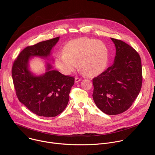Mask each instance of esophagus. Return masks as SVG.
Listing matches in <instances>:
<instances>
[{
	"mask_svg": "<svg viewBox=\"0 0 155 155\" xmlns=\"http://www.w3.org/2000/svg\"><path fill=\"white\" fill-rule=\"evenodd\" d=\"M81 80V78H79V77H75V83H78V82H79Z\"/></svg>",
	"mask_w": 155,
	"mask_h": 155,
	"instance_id": "1",
	"label": "esophagus"
}]
</instances>
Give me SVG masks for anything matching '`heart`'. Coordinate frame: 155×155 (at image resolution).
Segmentation results:
<instances>
[{
	"label": "heart",
	"instance_id": "1",
	"mask_svg": "<svg viewBox=\"0 0 155 155\" xmlns=\"http://www.w3.org/2000/svg\"><path fill=\"white\" fill-rule=\"evenodd\" d=\"M108 61V49L101 40L81 37L65 44L62 54L55 58L58 69L65 75L71 74L76 68V62L82 73L90 76L101 74Z\"/></svg>",
	"mask_w": 155,
	"mask_h": 155
}]
</instances>
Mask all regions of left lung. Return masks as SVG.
Wrapping results in <instances>:
<instances>
[{
	"label": "left lung",
	"mask_w": 155,
	"mask_h": 155,
	"mask_svg": "<svg viewBox=\"0 0 155 155\" xmlns=\"http://www.w3.org/2000/svg\"><path fill=\"white\" fill-rule=\"evenodd\" d=\"M116 55L113 65L93 79V100L105 114L113 115L127 110L142 87L141 59L138 53L125 42L110 38Z\"/></svg>",
	"instance_id": "8db88e82"
}]
</instances>
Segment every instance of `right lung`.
<instances>
[{"mask_svg": "<svg viewBox=\"0 0 155 155\" xmlns=\"http://www.w3.org/2000/svg\"><path fill=\"white\" fill-rule=\"evenodd\" d=\"M59 37L39 42L25 48L15 61L12 75L16 96L32 113L45 117H54L67 107L69 95L75 78L65 76L53 69L46 62V71L35 75L29 70L33 57L48 59Z\"/></svg>", "mask_w": 155, "mask_h": 155, "instance_id": "1", "label": "right lung"}]
</instances>
